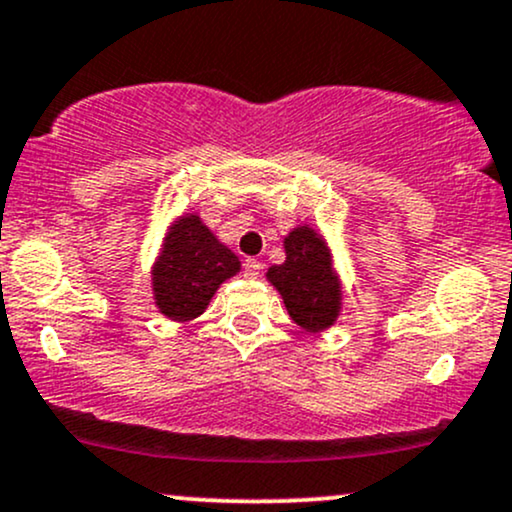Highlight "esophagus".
Instances as JSON below:
<instances>
[{
  "label": "esophagus",
  "instance_id": "obj_1",
  "mask_svg": "<svg viewBox=\"0 0 512 512\" xmlns=\"http://www.w3.org/2000/svg\"><path fill=\"white\" fill-rule=\"evenodd\" d=\"M243 274L248 276V279H257V276L262 274V262L255 260V257H248L243 264Z\"/></svg>",
  "mask_w": 512,
  "mask_h": 512
}]
</instances>
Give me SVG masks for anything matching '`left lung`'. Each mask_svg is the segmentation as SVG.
<instances>
[{
	"label": "left lung",
	"mask_w": 512,
	"mask_h": 512,
	"mask_svg": "<svg viewBox=\"0 0 512 512\" xmlns=\"http://www.w3.org/2000/svg\"><path fill=\"white\" fill-rule=\"evenodd\" d=\"M284 245L286 262L269 269V281L284 296L286 310L303 330H325L339 313V284L327 245L308 226L296 228Z\"/></svg>",
	"instance_id": "1"
}]
</instances>
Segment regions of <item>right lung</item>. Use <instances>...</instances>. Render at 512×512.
<instances>
[{
	"mask_svg": "<svg viewBox=\"0 0 512 512\" xmlns=\"http://www.w3.org/2000/svg\"><path fill=\"white\" fill-rule=\"evenodd\" d=\"M240 269L238 257L209 233L197 216H185L168 233L154 269V293L163 315L190 320L204 313L221 281Z\"/></svg>",
	"mask_w": 512,
	"mask_h": 512,
	"instance_id": "obj_1",
	"label": "right lung"
}]
</instances>
